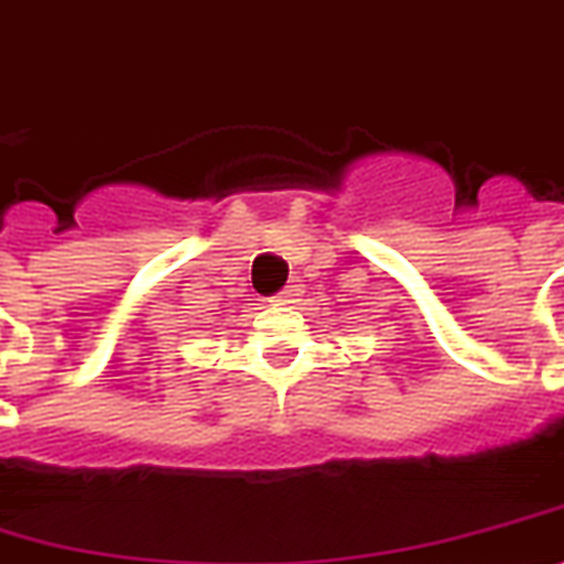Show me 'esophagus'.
<instances>
[{
    "label": "esophagus",
    "instance_id": "1",
    "mask_svg": "<svg viewBox=\"0 0 564 564\" xmlns=\"http://www.w3.org/2000/svg\"><path fill=\"white\" fill-rule=\"evenodd\" d=\"M301 286H304V283L292 281L290 286H286V290L278 292V295L272 297V304H274V306H290V304H295L297 297H301V292H304V290H301Z\"/></svg>",
    "mask_w": 564,
    "mask_h": 564
}]
</instances>
